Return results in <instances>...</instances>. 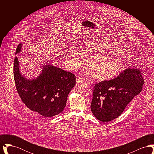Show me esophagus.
<instances>
[{"mask_svg": "<svg viewBox=\"0 0 154 154\" xmlns=\"http://www.w3.org/2000/svg\"><path fill=\"white\" fill-rule=\"evenodd\" d=\"M84 82V80L81 79V78H77V79H76V83L77 84H81V83H83Z\"/></svg>", "mask_w": 154, "mask_h": 154, "instance_id": "obj_1", "label": "esophagus"}]
</instances>
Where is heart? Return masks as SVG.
Listing matches in <instances>:
<instances>
[{
  "mask_svg": "<svg viewBox=\"0 0 154 154\" xmlns=\"http://www.w3.org/2000/svg\"><path fill=\"white\" fill-rule=\"evenodd\" d=\"M109 44H86L81 51L84 56L89 57L87 66L94 77L99 80L114 78L120 73L125 65L124 49L119 45L109 47ZM82 62V54L79 50L71 48L68 51L66 64L71 70L80 67Z\"/></svg>",
  "mask_w": 154,
  "mask_h": 154,
  "instance_id": "b5f03b06",
  "label": "heart"
}]
</instances>
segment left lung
Instances as JSON below:
<instances>
[{
    "instance_id": "left-lung-1",
    "label": "left lung",
    "mask_w": 154,
    "mask_h": 154,
    "mask_svg": "<svg viewBox=\"0 0 154 154\" xmlns=\"http://www.w3.org/2000/svg\"><path fill=\"white\" fill-rule=\"evenodd\" d=\"M139 70L126 69L117 78L96 84L91 109L97 119L109 122L119 117L142 91L144 80Z\"/></svg>"
}]
</instances>
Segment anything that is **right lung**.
<instances>
[{
  "mask_svg": "<svg viewBox=\"0 0 154 154\" xmlns=\"http://www.w3.org/2000/svg\"><path fill=\"white\" fill-rule=\"evenodd\" d=\"M21 47L20 43L15 54L20 52ZM42 69L36 79L26 80L20 73L16 57L13 70L15 83L18 95L28 108L45 117H51L64 110L67 96L75 84V76L51 65Z\"/></svg>",
  "mask_w": 154,
  "mask_h": 154,
  "instance_id": "add662e5",
  "label": "right lung"
}]
</instances>
